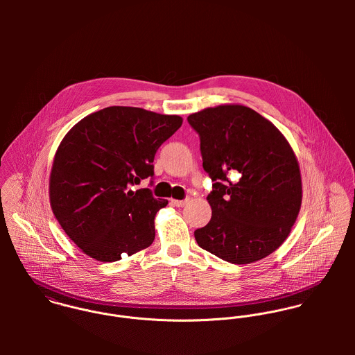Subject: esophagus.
Returning <instances> with one entry per match:
<instances>
[{
	"instance_id": "34e87169",
	"label": "esophagus",
	"mask_w": 355,
	"mask_h": 355,
	"mask_svg": "<svg viewBox=\"0 0 355 355\" xmlns=\"http://www.w3.org/2000/svg\"><path fill=\"white\" fill-rule=\"evenodd\" d=\"M189 198H186V200H172V205H175V206H178V207H183V206H186L187 203H189Z\"/></svg>"
}]
</instances>
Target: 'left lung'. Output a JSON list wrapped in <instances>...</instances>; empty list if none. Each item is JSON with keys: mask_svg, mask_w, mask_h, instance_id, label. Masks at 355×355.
Masks as SVG:
<instances>
[{"mask_svg": "<svg viewBox=\"0 0 355 355\" xmlns=\"http://www.w3.org/2000/svg\"><path fill=\"white\" fill-rule=\"evenodd\" d=\"M201 139L213 182L210 221L194 232L200 248L231 263H252L279 249L302 203L295 153L265 117L243 105L206 107L187 117Z\"/></svg>", "mask_w": 355, "mask_h": 355, "instance_id": "8db88e82", "label": "left lung"}]
</instances>
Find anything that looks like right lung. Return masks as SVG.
I'll return each instance as SVG.
<instances>
[{"label":"right lung","mask_w":355,"mask_h":355,"mask_svg":"<svg viewBox=\"0 0 355 355\" xmlns=\"http://www.w3.org/2000/svg\"><path fill=\"white\" fill-rule=\"evenodd\" d=\"M176 114L109 106L75 124L51 166V210L64 232L89 257L114 262L149 248L155 213L168 205L149 189L158 148L182 125Z\"/></svg>","instance_id":"1"}]
</instances>
